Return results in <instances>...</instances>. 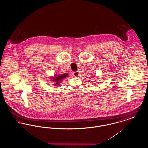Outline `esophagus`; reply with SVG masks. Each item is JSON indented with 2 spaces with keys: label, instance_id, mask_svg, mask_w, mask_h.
<instances>
[{
  "label": "esophagus",
  "instance_id": "esophagus-1",
  "mask_svg": "<svg viewBox=\"0 0 148 148\" xmlns=\"http://www.w3.org/2000/svg\"><path fill=\"white\" fill-rule=\"evenodd\" d=\"M73 76L75 77H77L79 76V71H74L73 73Z\"/></svg>",
  "mask_w": 148,
  "mask_h": 148
}]
</instances>
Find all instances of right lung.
Returning a JSON list of instances; mask_svg holds the SVG:
<instances>
[{"label": "right lung", "mask_w": 148, "mask_h": 148, "mask_svg": "<svg viewBox=\"0 0 148 148\" xmlns=\"http://www.w3.org/2000/svg\"><path fill=\"white\" fill-rule=\"evenodd\" d=\"M68 74L65 73V74H63L62 75H54V76L53 77H51V81L55 83V84H54V85H59V83H60V81H62V79H63L64 78H65L66 77L68 76Z\"/></svg>", "instance_id": "right-lung-1"}]
</instances>
